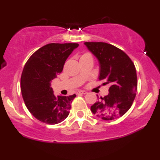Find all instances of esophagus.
<instances>
[{"instance_id":"1","label":"esophagus","mask_w":160,"mask_h":160,"mask_svg":"<svg viewBox=\"0 0 160 160\" xmlns=\"http://www.w3.org/2000/svg\"><path fill=\"white\" fill-rule=\"evenodd\" d=\"M86 91H83V90H79V91H78L77 92V94L78 95H80V94H86Z\"/></svg>"}]
</instances>
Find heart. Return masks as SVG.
Listing matches in <instances>:
<instances>
[{"label": "heart", "mask_w": 160, "mask_h": 160, "mask_svg": "<svg viewBox=\"0 0 160 160\" xmlns=\"http://www.w3.org/2000/svg\"><path fill=\"white\" fill-rule=\"evenodd\" d=\"M84 55H88V53H85V54ZM84 55H82V56H84Z\"/></svg>", "instance_id": "heart-1"}]
</instances>
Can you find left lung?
Segmentation results:
<instances>
[{
	"label": "left lung",
	"instance_id": "obj_1",
	"mask_svg": "<svg viewBox=\"0 0 160 160\" xmlns=\"http://www.w3.org/2000/svg\"><path fill=\"white\" fill-rule=\"evenodd\" d=\"M100 64L99 80L108 84V95L91 106V111L104 120H113L123 116L136 96L137 74L135 65L123 51L104 42H85Z\"/></svg>",
	"mask_w": 160,
	"mask_h": 160
}]
</instances>
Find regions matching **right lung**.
<instances>
[{
  "label": "right lung",
  "mask_w": 160,
  "mask_h": 160,
  "mask_svg": "<svg viewBox=\"0 0 160 160\" xmlns=\"http://www.w3.org/2000/svg\"><path fill=\"white\" fill-rule=\"evenodd\" d=\"M78 46L75 43H49L33 53L25 65L21 77L22 95L28 110L40 122L59 123L69 114L76 95L56 96L51 83Z\"/></svg>",
  "instance_id": "1"
}]
</instances>
